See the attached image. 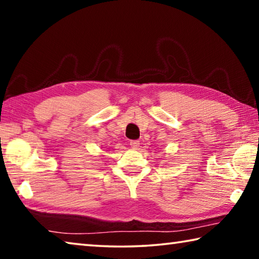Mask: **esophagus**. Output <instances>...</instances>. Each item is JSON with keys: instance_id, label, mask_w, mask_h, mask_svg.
<instances>
[{"instance_id": "1", "label": "esophagus", "mask_w": 259, "mask_h": 259, "mask_svg": "<svg viewBox=\"0 0 259 259\" xmlns=\"http://www.w3.org/2000/svg\"><path fill=\"white\" fill-rule=\"evenodd\" d=\"M130 146L134 148V150H137L139 147V142L138 140H130Z\"/></svg>"}]
</instances>
